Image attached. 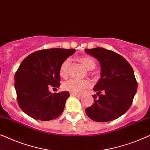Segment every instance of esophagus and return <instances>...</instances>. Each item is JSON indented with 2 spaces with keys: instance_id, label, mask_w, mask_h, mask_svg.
I'll return each mask as SVG.
<instances>
[{
  "instance_id": "34e87169",
  "label": "esophagus",
  "mask_w": 150,
  "mask_h": 150,
  "mask_svg": "<svg viewBox=\"0 0 150 150\" xmlns=\"http://www.w3.org/2000/svg\"><path fill=\"white\" fill-rule=\"evenodd\" d=\"M70 95L72 96H75V97H80V96H81V95H79V94L74 93H71Z\"/></svg>"
}]
</instances>
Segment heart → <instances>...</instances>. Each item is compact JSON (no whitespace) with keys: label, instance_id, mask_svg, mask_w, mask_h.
Returning <instances> with one entry per match:
<instances>
[{"label":"heart","instance_id":"heart-1","mask_svg":"<svg viewBox=\"0 0 150 150\" xmlns=\"http://www.w3.org/2000/svg\"><path fill=\"white\" fill-rule=\"evenodd\" d=\"M79 61L87 70H92L96 66V61L92 57H81L79 59ZM69 62H70L69 59H66L61 65L60 69H59V74H60L61 76L65 78L68 75ZM90 86H91V83L87 80H78L74 79L69 80V81L65 82L63 84V88L65 90L74 93H81L86 88L89 87Z\"/></svg>","mask_w":150,"mask_h":150}]
</instances>
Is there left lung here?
Masks as SVG:
<instances>
[{
  "mask_svg": "<svg viewBox=\"0 0 150 150\" xmlns=\"http://www.w3.org/2000/svg\"><path fill=\"white\" fill-rule=\"evenodd\" d=\"M85 51L95 57L101 66V78L93 88L99 97L93 96L94 104L86 108V114L98 122L116 120L129 109L136 94L137 82L132 67L113 51L102 48Z\"/></svg>",
  "mask_w": 150,
  "mask_h": 150,
  "instance_id": "obj_1",
  "label": "left lung"
}]
</instances>
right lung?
Returning a JSON list of instances; mask_svg holds the SVG:
<instances>
[{
	"mask_svg": "<svg viewBox=\"0 0 150 150\" xmlns=\"http://www.w3.org/2000/svg\"><path fill=\"white\" fill-rule=\"evenodd\" d=\"M75 49L51 48L33 52L22 61L15 74L18 103L35 120L49 121L62 113L68 91L52 93L48 87L60 86L61 65Z\"/></svg>",
	"mask_w": 150,
	"mask_h": 150,
	"instance_id": "obj_1",
	"label": "right lung"
}]
</instances>
